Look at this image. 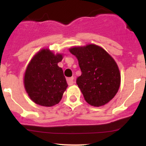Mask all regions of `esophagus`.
I'll return each instance as SVG.
<instances>
[{
  "mask_svg": "<svg viewBox=\"0 0 146 146\" xmlns=\"http://www.w3.org/2000/svg\"><path fill=\"white\" fill-rule=\"evenodd\" d=\"M74 78L73 77H70V78H67V82L69 85H72L73 83H74Z\"/></svg>",
  "mask_w": 146,
  "mask_h": 146,
  "instance_id": "1",
  "label": "esophagus"
}]
</instances>
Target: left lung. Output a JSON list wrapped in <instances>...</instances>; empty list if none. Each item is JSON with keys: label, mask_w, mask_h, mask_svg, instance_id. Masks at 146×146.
<instances>
[{"label": "left lung", "mask_w": 146, "mask_h": 146, "mask_svg": "<svg viewBox=\"0 0 146 146\" xmlns=\"http://www.w3.org/2000/svg\"><path fill=\"white\" fill-rule=\"evenodd\" d=\"M78 61L81 76L76 83L85 101L100 107L114 98L119 90L121 75L114 58L102 47L95 44L75 46L69 49Z\"/></svg>", "instance_id": "left-lung-1"}]
</instances>
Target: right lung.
Segmentation results:
<instances>
[{
	"mask_svg": "<svg viewBox=\"0 0 146 146\" xmlns=\"http://www.w3.org/2000/svg\"><path fill=\"white\" fill-rule=\"evenodd\" d=\"M61 54H54L48 48L36 53L28 64L24 77L26 92L34 102L51 107L61 101L68 87L66 78L58 63Z\"/></svg>",
	"mask_w": 146,
	"mask_h": 146,
	"instance_id": "add662e5",
	"label": "right lung"
}]
</instances>
